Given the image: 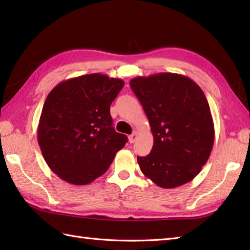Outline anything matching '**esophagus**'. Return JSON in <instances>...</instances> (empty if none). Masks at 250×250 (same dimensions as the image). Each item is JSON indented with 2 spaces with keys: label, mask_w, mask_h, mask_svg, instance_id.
Returning a JSON list of instances; mask_svg holds the SVG:
<instances>
[{
  "label": "esophagus",
  "mask_w": 250,
  "mask_h": 250,
  "mask_svg": "<svg viewBox=\"0 0 250 250\" xmlns=\"http://www.w3.org/2000/svg\"><path fill=\"white\" fill-rule=\"evenodd\" d=\"M136 139H137V133H136V132H133V133H132L131 135H129V142L130 143H134L136 141Z\"/></svg>",
  "instance_id": "1"
}]
</instances>
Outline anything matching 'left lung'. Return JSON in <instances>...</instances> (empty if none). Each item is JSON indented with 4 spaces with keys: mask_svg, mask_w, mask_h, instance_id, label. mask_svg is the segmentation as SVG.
Wrapping results in <instances>:
<instances>
[{
    "mask_svg": "<svg viewBox=\"0 0 250 250\" xmlns=\"http://www.w3.org/2000/svg\"><path fill=\"white\" fill-rule=\"evenodd\" d=\"M130 86L153 135L149 155L137 157L141 171L162 188L189 183L214 145L213 117L204 92L192 79L174 73L135 77Z\"/></svg>",
    "mask_w": 250,
    "mask_h": 250,
    "instance_id": "left-lung-1",
    "label": "left lung"
}]
</instances>
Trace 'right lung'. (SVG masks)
Masks as SVG:
<instances>
[{"mask_svg": "<svg viewBox=\"0 0 250 250\" xmlns=\"http://www.w3.org/2000/svg\"><path fill=\"white\" fill-rule=\"evenodd\" d=\"M124 84L94 73L62 82L47 95L37 141L61 179L76 186L92 183L125 147L128 137L115 131L109 110Z\"/></svg>", "mask_w": 250, "mask_h": 250, "instance_id": "1", "label": "right lung"}]
</instances>
